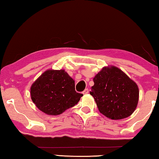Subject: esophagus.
<instances>
[{
  "label": "esophagus",
  "mask_w": 159,
  "mask_h": 159,
  "mask_svg": "<svg viewBox=\"0 0 159 159\" xmlns=\"http://www.w3.org/2000/svg\"><path fill=\"white\" fill-rule=\"evenodd\" d=\"M88 92H89V90H88V88H85V89L83 91L82 93L83 94V95H86V94L88 93Z\"/></svg>",
  "instance_id": "esophagus-1"
}]
</instances>
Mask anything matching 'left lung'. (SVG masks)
I'll use <instances>...</instances> for the list:
<instances>
[{
    "instance_id": "obj_1",
    "label": "left lung",
    "mask_w": 159,
    "mask_h": 159,
    "mask_svg": "<svg viewBox=\"0 0 159 159\" xmlns=\"http://www.w3.org/2000/svg\"><path fill=\"white\" fill-rule=\"evenodd\" d=\"M93 81L90 94L102 114L118 120L134 112L138 103V87L121 70L115 66L104 67Z\"/></svg>"
}]
</instances>
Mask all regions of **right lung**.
Listing matches in <instances>:
<instances>
[{"label":"right lung","mask_w":159,"mask_h":159,"mask_svg":"<svg viewBox=\"0 0 159 159\" xmlns=\"http://www.w3.org/2000/svg\"><path fill=\"white\" fill-rule=\"evenodd\" d=\"M31 96L41 111L56 116L76 105L83 94L76 93L74 80L64 70H48L32 84Z\"/></svg>","instance_id":"add662e5"}]
</instances>
